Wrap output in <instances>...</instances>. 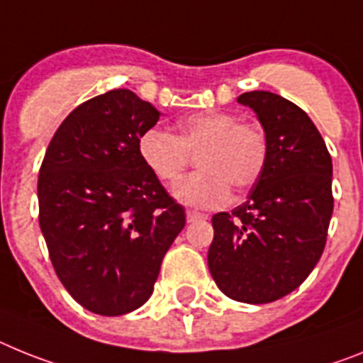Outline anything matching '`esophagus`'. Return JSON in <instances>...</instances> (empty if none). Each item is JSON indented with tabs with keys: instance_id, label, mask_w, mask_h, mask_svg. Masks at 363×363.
Segmentation results:
<instances>
[{
	"instance_id": "1",
	"label": "esophagus",
	"mask_w": 363,
	"mask_h": 363,
	"mask_svg": "<svg viewBox=\"0 0 363 363\" xmlns=\"http://www.w3.org/2000/svg\"><path fill=\"white\" fill-rule=\"evenodd\" d=\"M186 219H188V223H194V220H201V219H206V216L201 212H194V210H188L186 212Z\"/></svg>"
}]
</instances>
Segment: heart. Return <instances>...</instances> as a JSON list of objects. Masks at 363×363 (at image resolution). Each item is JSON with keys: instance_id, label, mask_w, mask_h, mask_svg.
<instances>
[{"instance_id": "b5f03b06", "label": "heart", "mask_w": 363, "mask_h": 363, "mask_svg": "<svg viewBox=\"0 0 363 363\" xmlns=\"http://www.w3.org/2000/svg\"><path fill=\"white\" fill-rule=\"evenodd\" d=\"M137 153L147 172L162 184H175L195 155L201 172L175 188V197L194 208H216L230 197V186L245 191L261 179L269 159L263 129L225 111L186 116L177 133L147 128L137 140Z\"/></svg>"}]
</instances>
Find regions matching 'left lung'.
Wrapping results in <instances>:
<instances>
[{
	"label": "left lung",
	"instance_id": "8db88e82",
	"mask_svg": "<svg viewBox=\"0 0 363 363\" xmlns=\"http://www.w3.org/2000/svg\"><path fill=\"white\" fill-rule=\"evenodd\" d=\"M269 159L247 203L212 217L208 269L228 298L270 303L307 279L325 248L333 216V160L307 113L269 91H250Z\"/></svg>",
	"mask_w": 363,
	"mask_h": 363
}]
</instances>
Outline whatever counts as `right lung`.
<instances>
[{"mask_svg": "<svg viewBox=\"0 0 363 363\" xmlns=\"http://www.w3.org/2000/svg\"><path fill=\"white\" fill-rule=\"evenodd\" d=\"M160 113L129 89L99 94L72 109L38 175L40 228L69 294L102 316L147 301L160 263L186 225L137 153Z\"/></svg>", "mask_w": 363, "mask_h": 363, "instance_id": "1", "label": "right lung"}]
</instances>
